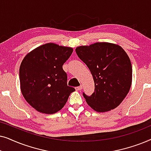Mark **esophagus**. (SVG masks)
Masks as SVG:
<instances>
[{"label":"esophagus","instance_id":"34e87169","mask_svg":"<svg viewBox=\"0 0 151 151\" xmlns=\"http://www.w3.org/2000/svg\"><path fill=\"white\" fill-rule=\"evenodd\" d=\"M82 88V86L80 85L79 86H77V87H76V91H80V90H81Z\"/></svg>","mask_w":151,"mask_h":151}]
</instances>
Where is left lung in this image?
<instances>
[{
	"label": "left lung",
	"mask_w": 151,
	"mask_h": 151,
	"mask_svg": "<svg viewBox=\"0 0 151 151\" xmlns=\"http://www.w3.org/2000/svg\"><path fill=\"white\" fill-rule=\"evenodd\" d=\"M76 51L94 80L93 93L87 96L83 93L88 106L97 112H106L118 106L132 84V65L126 51L110 42L80 46Z\"/></svg>",
	"instance_id": "8db88e82"
}]
</instances>
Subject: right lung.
<instances>
[{
  "instance_id": "add662e5",
  "label": "right lung",
  "mask_w": 151,
  "mask_h": 151,
  "mask_svg": "<svg viewBox=\"0 0 151 151\" xmlns=\"http://www.w3.org/2000/svg\"><path fill=\"white\" fill-rule=\"evenodd\" d=\"M73 49L49 42L28 53L20 64L21 93L25 100L38 112L53 114L65 106L75 88L67 86L63 69Z\"/></svg>"
}]
</instances>
